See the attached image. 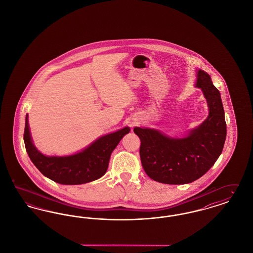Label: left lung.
Returning a JSON list of instances; mask_svg holds the SVG:
<instances>
[{
	"instance_id": "8db88e82",
	"label": "left lung",
	"mask_w": 253,
	"mask_h": 253,
	"mask_svg": "<svg viewBox=\"0 0 253 253\" xmlns=\"http://www.w3.org/2000/svg\"><path fill=\"white\" fill-rule=\"evenodd\" d=\"M195 87L206 97L209 116L185 137H170L163 132L135 127L140 138L141 164L153 180L180 185L200 178L220 157L227 136V124L220 92L208 73L198 70Z\"/></svg>"
}]
</instances>
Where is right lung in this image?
I'll list each match as a JSON object with an SVG mask.
<instances>
[{
	"instance_id": "obj_1",
	"label": "right lung",
	"mask_w": 253,
	"mask_h": 253,
	"mask_svg": "<svg viewBox=\"0 0 253 253\" xmlns=\"http://www.w3.org/2000/svg\"><path fill=\"white\" fill-rule=\"evenodd\" d=\"M129 132L130 128L124 127L117 132L98 137L84 150L75 155L47 157L38 151L33 144L28 115H26L24 141L28 157L44 176L63 185H80L96 180L105 174L112 152Z\"/></svg>"
}]
</instances>
